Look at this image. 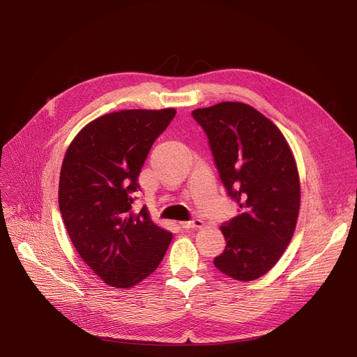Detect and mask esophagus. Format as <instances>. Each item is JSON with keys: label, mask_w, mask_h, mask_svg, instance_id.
Instances as JSON below:
<instances>
[{"label": "esophagus", "mask_w": 357, "mask_h": 357, "mask_svg": "<svg viewBox=\"0 0 357 357\" xmlns=\"http://www.w3.org/2000/svg\"><path fill=\"white\" fill-rule=\"evenodd\" d=\"M179 226L183 229V230H192V229H201L204 226V222L198 218L195 220H191V221H186V222H181Z\"/></svg>", "instance_id": "34e87169"}]
</instances>
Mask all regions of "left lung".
I'll list each match as a JSON object with an SVG mask.
<instances>
[{
    "instance_id": "1",
    "label": "left lung",
    "mask_w": 357,
    "mask_h": 357,
    "mask_svg": "<svg viewBox=\"0 0 357 357\" xmlns=\"http://www.w3.org/2000/svg\"><path fill=\"white\" fill-rule=\"evenodd\" d=\"M192 117L240 208L222 222L226 249L214 266L236 280H255L276 265L295 231L301 192L294 155L280 130L248 104L220 102Z\"/></svg>"
}]
</instances>
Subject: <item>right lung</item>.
Returning a JSON list of instances; mask_svg holds the SVG:
<instances>
[{"mask_svg":"<svg viewBox=\"0 0 357 357\" xmlns=\"http://www.w3.org/2000/svg\"><path fill=\"white\" fill-rule=\"evenodd\" d=\"M174 108L123 109L86 124L69 144L59 178V210L85 264L105 284L135 287L162 261L172 233L133 211L139 174Z\"/></svg>","mask_w":357,"mask_h":357,"instance_id":"add662e5","label":"right lung"}]
</instances>
